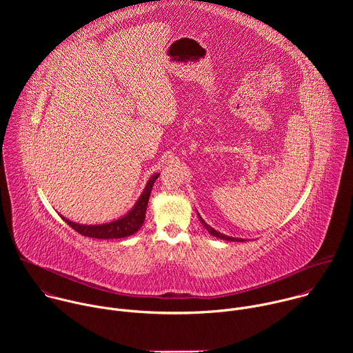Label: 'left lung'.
<instances>
[{"instance_id":"obj_1","label":"left lung","mask_w":353,"mask_h":353,"mask_svg":"<svg viewBox=\"0 0 353 353\" xmlns=\"http://www.w3.org/2000/svg\"><path fill=\"white\" fill-rule=\"evenodd\" d=\"M198 218H199V221H201V223H203V226L204 228H207V230L212 234V236H215V237H219V239H222V240H229V241H244L243 239H234V237H230V236H225V234H222V233H219V232H216L214 228H211L203 218H201L199 215H198Z\"/></svg>"}]
</instances>
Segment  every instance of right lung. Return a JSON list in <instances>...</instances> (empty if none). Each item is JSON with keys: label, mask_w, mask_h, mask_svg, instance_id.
I'll use <instances>...</instances> for the list:
<instances>
[{"label": "right lung", "mask_w": 353, "mask_h": 353, "mask_svg": "<svg viewBox=\"0 0 353 353\" xmlns=\"http://www.w3.org/2000/svg\"><path fill=\"white\" fill-rule=\"evenodd\" d=\"M158 176L159 174L150 177L143 192L141 194L139 199L137 201L135 207L125 216H123L117 221H113L110 223H103V225H79V223H74V222L65 219L64 216H61V218L65 221L67 225H70L74 230H77L82 236H88V237H93V239H121V237L131 236L139 230V228L142 226V223L145 221V212H146V207H148L149 195H150V191H152V185H154L155 180L158 179Z\"/></svg>", "instance_id": "right-lung-1"}]
</instances>
